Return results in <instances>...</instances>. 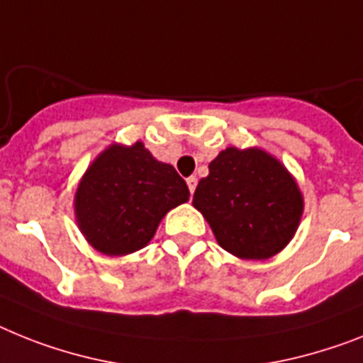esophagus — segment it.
<instances>
[{
  "label": "esophagus",
  "mask_w": 363,
  "mask_h": 363,
  "mask_svg": "<svg viewBox=\"0 0 363 363\" xmlns=\"http://www.w3.org/2000/svg\"><path fill=\"white\" fill-rule=\"evenodd\" d=\"M186 182H188V188H190V194H194V191H196V186H197V177H188L186 179Z\"/></svg>",
  "instance_id": "esophagus-1"
}]
</instances>
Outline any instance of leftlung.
I'll use <instances>...</instances> for the list:
<instances>
[{
	"label": "left lung",
	"instance_id": "1",
	"mask_svg": "<svg viewBox=\"0 0 363 363\" xmlns=\"http://www.w3.org/2000/svg\"><path fill=\"white\" fill-rule=\"evenodd\" d=\"M194 206L225 251L266 260L294 238L304 205L295 179L275 157L258 147H227L208 164Z\"/></svg>",
	"mask_w": 363,
	"mask_h": 363
}]
</instances>
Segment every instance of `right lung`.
I'll use <instances>...</instances> for the list:
<instances>
[{"instance_id":"1","label":"right lung","mask_w":363,"mask_h":363,"mask_svg":"<svg viewBox=\"0 0 363 363\" xmlns=\"http://www.w3.org/2000/svg\"><path fill=\"white\" fill-rule=\"evenodd\" d=\"M188 197L175 167L158 162L142 142L112 144L79 182L75 219L96 251L123 257L145 247L164 216Z\"/></svg>"}]
</instances>
